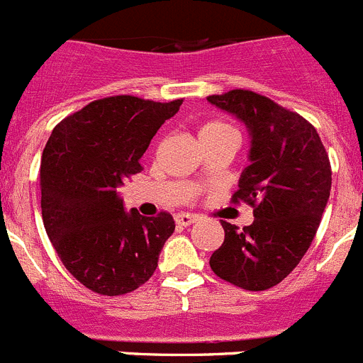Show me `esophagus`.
I'll return each instance as SVG.
<instances>
[{
  "instance_id": "esophagus-1",
  "label": "esophagus",
  "mask_w": 363,
  "mask_h": 363,
  "mask_svg": "<svg viewBox=\"0 0 363 363\" xmlns=\"http://www.w3.org/2000/svg\"><path fill=\"white\" fill-rule=\"evenodd\" d=\"M174 220L178 225L189 227V225H192L194 221H198V216H194V214H189V213H179V214H176Z\"/></svg>"
}]
</instances>
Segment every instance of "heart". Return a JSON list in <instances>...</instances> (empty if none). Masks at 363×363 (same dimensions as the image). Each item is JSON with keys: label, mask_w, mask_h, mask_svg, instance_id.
<instances>
[{"label": "heart", "mask_w": 363, "mask_h": 363, "mask_svg": "<svg viewBox=\"0 0 363 363\" xmlns=\"http://www.w3.org/2000/svg\"><path fill=\"white\" fill-rule=\"evenodd\" d=\"M223 133H234L229 125L220 123V121H213V123L203 125V129L200 130V136H205V134H223Z\"/></svg>", "instance_id": "b5f03b06"}]
</instances>
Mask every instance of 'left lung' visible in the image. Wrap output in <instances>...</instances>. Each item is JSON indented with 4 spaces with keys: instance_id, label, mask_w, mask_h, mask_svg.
Listing matches in <instances>:
<instances>
[{
    "instance_id": "obj_1",
    "label": "left lung",
    "mask_w": 363,
    "mask_h": 363,
    "mask_svg": "<svg viewBox=\"0 0 363 363\" xmlns=\"http://www.w3.org/2000/svg\"><path fill=\"white\" fill-rule=\"evenodd\" d=\"M207 99L249 130L251 163L233 201L255 207L243 229L221 221L225 240L211 269L242 289L265 291L300 264L318 230L331 194L329 156L309 121L265 96L236 89Z\"/></svg>"
}]
</instances>
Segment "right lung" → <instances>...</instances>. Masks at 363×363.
<instances>
[{"label":"right lung","instance_id":"add662e5","mask_svg":"<svg viewBox=\"0 0 363 363\" xmlns=\"http://www.w3.org/2000/svg\"><path fill=\"white\" fill-rule=\"evenodd\" d=\"M184 99H96L54 127L41 156V216L57 256L79 284L120 296L145 284L174 233L169 213H127L118 189Z\"/></svg>","mask_w":363,"mask_h":363}]
</instances>
